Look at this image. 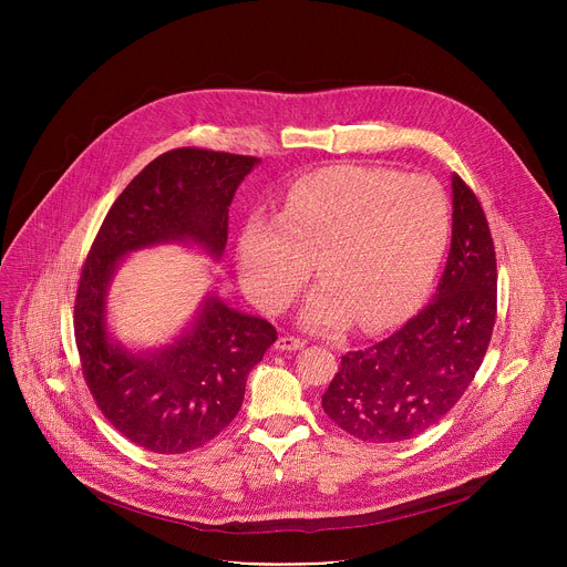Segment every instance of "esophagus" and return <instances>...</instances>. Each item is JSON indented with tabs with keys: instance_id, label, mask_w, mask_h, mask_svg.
Returning a JSON list of instances; mask_svg holds the SVG:
<instances>
[{
	"instance_id": "esophagus-1",
	"label": "esophagus",
	"mask_w": 567,
	"mask_h": 567,
	"mask_svg": "<svg viewBox=\"0 0 567 567\" xmlns=\"http://www.w3.org/2000/svg\"><path fill=\"white\" fill-rule=\"evenodd\" d=\"M278 350L282 352H291V350H302L305 348V339H298V337H280L278 343H276Z\"/></svg>"
}]
</instances>
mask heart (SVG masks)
I'll return each mask as SVG.
<instances>
[{"instance_id":"obj_1","label":"heart","mask_w":567,"mask_h":567,"mask_svg":"<svg viewBox=\"0 0 567 567\" xmlns=\"http://www.w3.org/2000/svg\"><path fill=\"white\" fill-rule=\"evenodd\" d=\"M449 235L451 206L433 179L334 166L293 182L278 217H249L237 262L245 287L267 311L289 307L313 262L322 285L302 309L305 326L339 330L354 318L374 332L417 305Z\"/></svg>"}]
</instances>
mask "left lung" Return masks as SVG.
<instances>
[{
  "mask_svg": "<svg viewBox=\"0 0 567 567\" xmlns=\"http://www.w3.org/2000/svg\"><path fill=\"white\" fill-rule=\"evenodd\" d=\"M453 235L433 300L392 337L341 359L322 411L363 442H403L437 424L473 381L496 322V251L487 217L457 177Z\"/></svg>",
  "mask_w": 567,
  "mask_h": 567,
  "instance_id": "left-lung-1",
  "label": "left lung"
}]
</instances>
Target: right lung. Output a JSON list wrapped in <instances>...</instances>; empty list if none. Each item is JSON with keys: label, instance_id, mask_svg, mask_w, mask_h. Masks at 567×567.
Wrapping results in <instances>:
<instances>
[{"label": "right lung", "instance_id": "add662e5", "mask_svg": "<svg viewBox=\"0 0 567 567\" xmlns=\"http://www.w3.org/2000/svg\"><path fill=\"white\" fill-rule=\"evenodd\" d=\"M258 164L256 156L199 147L156 156L110 208L80 274L73 332L85 381L107 422L152 453H186L219 435L278 334L269 320L208 291L171 343L130 350L107 330L110 285L130 254L158 245L197 247L219 260L228 206Z\"/></svg>", "mask_w": 567, "mask_h": 567}]
</instances>
